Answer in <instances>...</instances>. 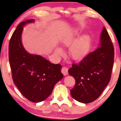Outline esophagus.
Wrapping results in <instances>:
<instances>
[{
    "label": "esophagus",
    "mask_w": 121,
    "mask_h": 121,
    "mask_svg": "<svg viewBox=\"0 0 121 121\" xmlns=\"http://www.w3.org/2000/svg\"><path fill=\"white\" fill-rule=\"evenodd\" d=\"M61 71L62 74L65 75V76H66V75H68V69L66 67H65V66H63L62 68Z\"/></svg>",
    "instance_id": "34e87169"
}]
</instances>
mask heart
Listing matches in <instances>:
<instances>
[{"label":"heart","mask_w":121,"mask_h":121,"mask_svg":"<svg viewBox=\"0 0 121 121\" xmlns=\"http://www.w3.org/2000/svg\"><path fill=\"white\" fill-rule=\"evenodd\" d=\"M73 37H69L63 40V44L65 46H70L73 43L70 48V53L73 59H80L85 56L88 52L90 47V39L87 36L82 37L77 40ZM56 52L57 54L61 55L63 51L61 48H56Z\"/></svg>","instance_id":"heart-1"}]
</instances>
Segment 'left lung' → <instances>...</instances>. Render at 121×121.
Here are the masks:
<instances>
[{
    "mask_svg": "<svg viewBox=\"0 0 121 121\" xmlns=\"http://www.w3.org/2000/svg\"><path fill=\"white\" fill-rule=\"evenodd\" d=\"M100 40L99 47L80 62L73 64L68 70L76 81L70 94L74 99L82 103H91L97 99L110 80L114 48L105 27Z\"/></svg>",
    "mask_w": 121,
    "mask_h": 121,
    "instance_id": "obj_1",
    "label": "left lung"
}]
</instances>
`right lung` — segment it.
<instances>
[{"label": "right lung", "instance_id": "1", "mask_svg": "<svg viewBox=\"0 0 121 121\" xmlns=\"http://www.w3.org/2000/svg\"><path fill=\"white\" fill-rule=\"evenodd\" d=\"M34 20L20 23L9 43V61L12 79L20 93L29 101L39 102L52 93L54 86L61 80V66L52 64L39 55L28 53L21 40L23 26Z\"/></svg>", "mask_w": 121, "mask_h": 121}]
</instances>
